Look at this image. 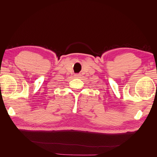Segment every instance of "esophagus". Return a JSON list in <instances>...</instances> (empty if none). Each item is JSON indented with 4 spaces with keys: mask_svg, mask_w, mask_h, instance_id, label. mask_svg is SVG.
<instances>
[{
    "mask_svg": "<svg viewBox=\"0 0 157 157\" xmlns=\"http://www.w3.org/2000/svg\"><path fill=\"white\" fill-rule=\"evenodd\" d=\"M75 76V77H77V78H80V75H79V74H76Z\"/></svg>",
    "mask_w": 157,
    "mask_h": 157,
    "instance_id": "esophagus-1",
    "label": "esophagus"
}]
</instances>
